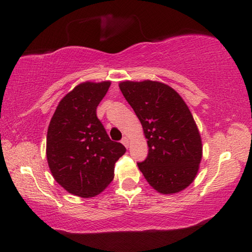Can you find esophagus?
Returning <instances> with one entry per match:
<instances>
[{
	"instance_id": "1",
	"label": "esophagus",
	"mask_w": 252,
	"mask_h": 252,
	"mask_svg": "<svg viewBox=\"0 0 252 252\" xmlns=\"http://www.w3.org/2000/svg\"><path fill=\"white\" fill-rule=\"evenodd\" d=\"M122 144H123V146H125L126 148H127V147H129V139H127V138H126V136H125V138H123L122 139Z\"/></svg>"
}]
</instances>
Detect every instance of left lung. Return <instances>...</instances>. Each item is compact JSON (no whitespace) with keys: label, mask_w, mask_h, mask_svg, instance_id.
<instances>
[{"label":"left lung","mask_w":252,"mask_h":252,"mask_svg":"<svg viewBox=\"0 0 252 252\" xmlns=\"http://www.w3.org/2000/svg\"><path fill=\"white\" fill-rule=\"evenodd\" d=\"M148 139L147 159L138 167L153 189L177 193L190 186L202 158V143L189 108L169 85L157 81L119 84Z\"/></svg>","instance_id":"8db88e82"}]
</instances>
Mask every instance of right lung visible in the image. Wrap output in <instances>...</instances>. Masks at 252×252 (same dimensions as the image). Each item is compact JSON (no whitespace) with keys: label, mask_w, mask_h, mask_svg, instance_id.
<instances>
[{"label":"right lung","mask_w":252,"mask_h":252,"mask_svg":"<svg viewBox=\"0 0 252 252\" xmlns=\"http://www.w3.org/2000/svg\"><path fill=\"white\" fill-rule=\"evenodd\" d=\"M81 83L60 101L46 135V158L60 186L74 195L90 198L102 192L114 177V164L126 152L109 138L96 117V106L110 87Z\"/></svg>","instance_id":"right-lung-1"}]
</instances>
